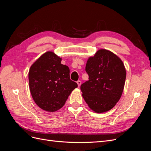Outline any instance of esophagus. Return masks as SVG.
<instances>
[{
	"mask_svg": "<svg viewBox=\"0 0 151 151\" xmlns=\"http://www.w3.org/2000/svg\"><path fill=\"white\" fill-rule=\"evenodd\" d=\"M77 85H78V87H80V86L81 84V81H77Z\"/></svg>",
	"mask_w": 151,
	"mask_h": 151,
	"instance_id": "34e87169",
	"label": "esophagus"
}]
</instances>
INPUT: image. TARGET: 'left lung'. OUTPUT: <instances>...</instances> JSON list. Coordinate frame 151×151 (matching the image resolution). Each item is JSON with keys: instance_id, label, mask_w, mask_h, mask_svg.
<instances>
[{"instance_id": "left-lung-1", "label": "left lung", "mask_w": 151, "mask_h": 151, "mask_svg": "<svg viewBox=\"0 0 151 151\" xmlns=\"http://www.w3.org/2000/svg\"><path fill=\"white\" fill-rule=\"evenodd\" d=\"M89 80L81 86L83 97L96 113L109 111L119 101L124 88L126 70L120 59L106 50H99L86 65Z\"/></svg>"}]
</instances>
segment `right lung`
Here are the masks:
<instances>
[{
  "instance_id": "obj_1",
  "label": "right lung",
  "mask_w": 151,
  "mask_h": 151,
  "mask_svg": "<svg viewBox=\"0 0 151 151\" xmlns=\"http://www.w3.org/2000/svg\"><path fill=\"white\" fill-rule=\"evenodd\" d=\"M53 52L42 55L30 67L29 89L34 101L47 111H55L65 104L77 87L70 78V70Z\"/></svg>"
}]
</instances>
